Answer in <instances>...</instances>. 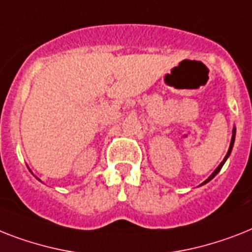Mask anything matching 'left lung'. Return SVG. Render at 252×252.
<instances>
[{"label": "left lung", "mask_w": 252, "mask_h": 252, "mask_svg": "<svg viewBox=\"0 0 252 252\" xmlns=\"http://www.w3.org/2000/svg\"><path fill=\"white\" fill-rule=\"evenodd\" d=\"M234 138H236V128H233V136H232V141H230V146H229V150H228V153H226L225 158H224V160H222L221 163H220V164H219V167H218V168L215 169V171H214V173H212V175L210 176V177H208V179L206 180V181H204L203 184H207L208 181H211V180L214 179L215 176H216V175H218L219 172H220V169L222 168V165H224V163H225V161H226V159H228V157H229V155H230V153H232L233 145H234ZM203 184H202V185H203Z\"/></svg>", "instance_id": "obj_1"}]
</instances>
